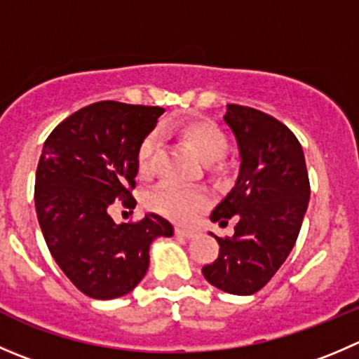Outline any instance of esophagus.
Instances as JSON below:
<instances>
[{"mask_svg":"<svg viewBox=\"0 0 359 359\" xmlns=\"http://www.w3.org/2000/svg\"><path fill=\"white\" fill-rule=\"evenodd\" d=\"M175 233L177 236H182V238H187V240H193L198 236V231H194V229H187V228H175Z\"/></svg>","mask_w":359,"mask_h":359,"instance_id":"esophagus-1","label":"esophagus"}]
</instances>
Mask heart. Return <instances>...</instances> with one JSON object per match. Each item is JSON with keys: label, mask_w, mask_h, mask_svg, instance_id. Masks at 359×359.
I'll list each match as a JSON object with an SVG mask.
<instances>
[{"label": "heart", "mask_w": 359, "mask_h": 359, "mask_svg": "<svg viewBox=\"0 0 359 359\" xmlns=\"http://www.w3.org/2000/svg\"><path fill=\"white\" fill-rule=\"evenodd\" d=\"M179 135L201 161H215L226 149V138L215 124L208 121H193L179 128ZM161 147V133L151 131L138 147V170L149 173L156 154ZM208 196L200 187H184L177 184H161L149 194V207L175 221H189L207 205Z\"/></svg>", "instance_id": "b5f03b06"}]
</instances>
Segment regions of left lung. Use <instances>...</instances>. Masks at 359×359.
Listing matches in <instances>:
<instances>
[{
  "label": "left lung",
  "instance_id": "1",
  "mask_svg": "<svg viewBox=\"0 0 359 359\" xmlns=\"http://www.w3.org/2000/svg\"><path fill=\"white\" fill-rule=\"evenodd\" d=\"M226 126L236 140L238 175L212 222L236 215L231 238H219V256L205 264L212 286L229 294H254L276 276L300 233L311 198L300 142L276 117L242 105H226ZM212 235V233H210Z\"/></svg>",
  "mask_w": 359,
  "mask_h": 359
}]
</instances>
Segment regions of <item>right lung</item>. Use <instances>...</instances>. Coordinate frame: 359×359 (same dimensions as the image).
Returning a JSON list of instances; mask_svg holds the SVG:
<instances>
[{
    "instance_id": "right-lung-1",
    "label": "right lung",
    "mask_w": 359,
    "mask_h": 359,
    "mask_svg": "<svg viewBox=\"0 0 359 359\" xmlns=\"http://www.w3.org/2000/svg\"><path fill=\"white\" fill-rule=\"evenodd\" d=\"M161 107L98 102L76 110L48 135L34 182V207L48 250L83 294L112 300L144 279L149 249L173 226L158 214L116 224L109 207L135 208L138 147Z\"/></svg>"
}]
</instances>
